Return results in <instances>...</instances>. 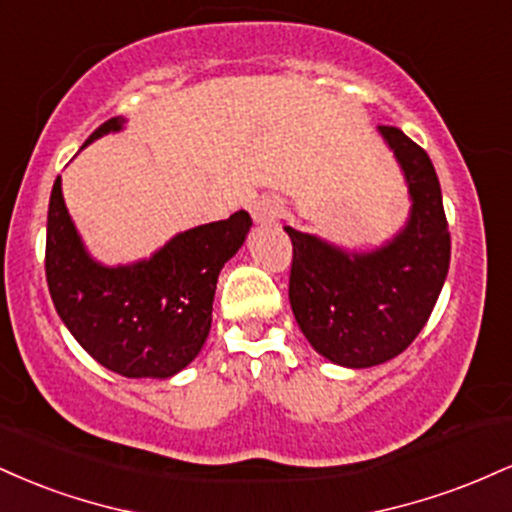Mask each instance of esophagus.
I'll list each match as a JSON object with an SVG mask.
<instances>
[{
	"instance_id": "1",
	"label": "esophagus",
	"mask_w": 512,
	"mask_h": 512,
	"mask_svg": "<svg viewBox=\"0 0 512 512\" xmlns=\"http://www.w3.org/2000/svg\"><path fill=\"white\" fill-rule=\"evenodd\" d=\"M250 211H252V219H255V223H272L281 216L284 204H281L276 197H262L252 204Z\"/></svg>"
}]
</instances>
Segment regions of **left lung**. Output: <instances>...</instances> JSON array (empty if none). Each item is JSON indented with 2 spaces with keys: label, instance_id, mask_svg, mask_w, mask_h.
<instances>
[{
  "label": "left lung",
  "instance_id": "8db88e82",
  "mask_svg": "<svg viewBox=\"0 0 512 512\" xmlns=\"http://www.w3.org/2000/svg\"><path fill=\"white\" fill-rule=\"evenodd\" d=\"M407 180L411 211L395 238L346 252L284 226L293 245L289 301L310 346L346 368L402 354L424 330L450 267V233L431 158L397 127L380 125Z\"/></svg>",
  "mask_w": 512,
  "mask_h": 512
}]
</instances>
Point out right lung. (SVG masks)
I'll list each match as a JSON object with an SVG mask.
<instances>
[{
	"mask_svg": "<svg viewBox=\"0 0 512 512\" xmlns=\"http://www.w3.org/2000/svg\"><path fill=\"white\" fill-rule=\"evenodd\" d=\"M122 125L125 117H110L84 146ZM250 226V214L240 209L226 221L178 233L149 260L105 267L81 243L57 178L45 243V276L57 315L86 354L113 373L170 378L207 342L219 272Z\"/></svg>",
	"mask_w": 512,
	"mask_h": 512,
	"instance_id": "obj_1",
	"label": "right lung"
}]
</instances>
